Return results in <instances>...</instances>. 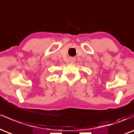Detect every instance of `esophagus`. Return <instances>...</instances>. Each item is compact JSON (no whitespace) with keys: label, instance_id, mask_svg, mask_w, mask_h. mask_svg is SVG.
Segmentation results:
<instances>
[{"label":"esophagus","instance_id":"obj_1","mask_svg":"<svg viewBox=\"0 0 134 134\" xmlns=\"http://www.w3.org/2000/svg\"><path fill=\"white\" fill-rule=\"evenodd\" d=\"M76 61V58H70V62L72 63V64H74Z\"/></svg>","mask_w":134,"mask_h":134}]
</instances>
